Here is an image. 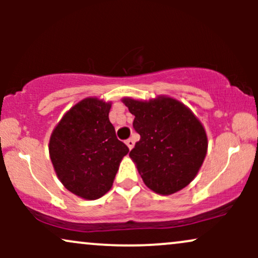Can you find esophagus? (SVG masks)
<instances>
[{
  "mask_svg": "<svg viewBox=\"0 0 258 258\" xmlns=\"http://www.w3.org/2000/svg\"><path fill=\"white\" fill-rule=\"evenodd\" d=\"M126 144H127V147L130 148V150H131L132 148L135 147V141H133L132 138H128V139H127V141H126Z\"/></svg>",
  "mask_w": 258,
  "mask_h": 258,
  "instance_id": "esophagus-1",
  "label": "esophagus"
}]
</instances>
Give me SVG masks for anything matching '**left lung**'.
I'll return each instance as SVG.
<instances>
[{"label": "left lung", "mask_w": 258, "mask_h": 258, "mask_svg": "<svg viewBox=\"0 0 258 258\" xmlns=\"http://www.w3.org/2000/svg\"><path fill=\"white\" fill-rule=\"evenodd\" d=\"M141 136L130 153L148 188L170 195L194 179L207 150L206 132L184 104L170 97L149 102L123 98Z\"/></svg>", "instance_id": "left-lung-1"}]
</instances>
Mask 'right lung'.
<instances>
[{"mask_svg": "<svg viewBox=\"0 0 258 258\" xmlns=\"http://www.w3.org/2000/svg\"><path fill=\"white\" fill-rule=\"evenodd\" d=\"M111 104L86 98L53 131L49 156L58 178L80 198L96 200L110 190L120 161L130 152L109 120Z\"/></svg>", "mask_w": 258, "mask_h": 258, "instance_id": "1", "label": "right lung"}]
</instances>
